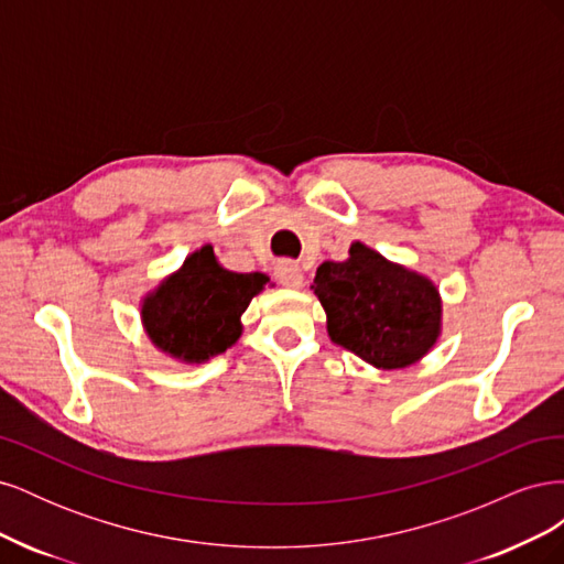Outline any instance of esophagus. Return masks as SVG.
<instances>
[{"label":"esophagus","instance_id":"obj_1","mask_svg":"<svg viewBox=\"0 0 564 564\" xmlns=\"http://www.w3.org/2000/svg\"><path fill=\"white\" fill-rule=\"evenodd\" d=\"M275 278H278V282L284 284V286H292V289L303 286V272H301V268H299L296 263H292V261H280V263L275 265Z\"/></svg>","mask_w":564,"mask_h":564}]
</instances>
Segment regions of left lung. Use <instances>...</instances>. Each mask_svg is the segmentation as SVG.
<instances>
[{"mask_svg": "<svg viewBox=\"0 0 564 564\" xmlns=\"http://www.w3.org/2000/svg\"><path fill=\"white\" fill-rule=\"evenodd\" d=\"M348 253L340 263L324 261L311 286L327 313L329 338L377 369L419 362L442 329L437 286L362 242Z\"/></svg>", "mask_w": 564, "mask_h": 564, "instance_id": "8db88e82", "label": "left lung"}]
</instances>
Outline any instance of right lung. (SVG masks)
<instances>
[{
    "instance_id": "add662e5",
    "label": "right lung",
    "mask_w": 564,
    "mask_h": 564,
    "mask_svg": "<svg viewBox=\"0 0 564 564\" xmlns=\"http://www.w3.org/2000/svg\"><path fill=\"white\" fill-rule=\"evenodd\" d=\"M265 284L263 272L226 270L204 245L143 299L145 334L185 365L207 362L242 336L240 317Z\"/></svg>"
}]
</instances>
